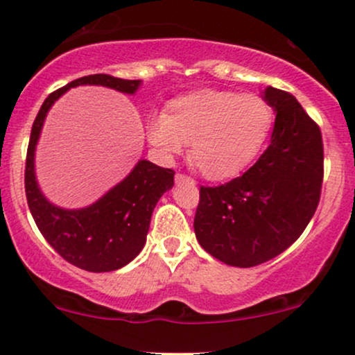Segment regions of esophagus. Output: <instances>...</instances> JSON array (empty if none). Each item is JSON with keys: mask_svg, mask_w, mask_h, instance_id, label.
<instances>
[{"mask_svg": "<svg viewBox=\"0 0 355 355\" xmlns=\"http://www.w3.org/2000/svg\"><path fill=\"white\" fill-rule=\"evenodd\" d=\"M175 182L177 183H190V185H193V178L191 177H189V175H185V173H177L175 175Z\"/></svg>", "mask_w": 355, "mask_h": 355, "instance_id": "1", "label": "esophagus"}]
</instances>
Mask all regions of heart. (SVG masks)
Returning <instances> with one entry per match:
<instances>
[{
    "label": "heart",
    "instance_id": "1",
    "mask_svg": "<svg viewBox=\"0 0 355 355\" xmlns=\"http://www.w3.org/2000/svg\"><path fill=\"white\" fill-rule=\"evenodd\" d=\"M275 110L259 95L198 89L170 101L148 121L146 137L165 157L190 144L189 162L210 180L237 177L262 152Z\"/></svg>",
    "mask_w": 355,
    "mask_h": 355
}]
</instances>
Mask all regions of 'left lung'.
Returning a JSON list of instances; mask_svg holds the SVG:
<instances>
[{"label": "left lung", "instance_id": "left-lung-1", "mask_svg": "<svg viewBox=\"0 0 355 355\" xmlns=\"http://www.w3.org/2000/svg\"><path fill=\"white\" fill-rule=\"evenodd\" d=\"M277 112L270 145L245 173L200 187L193 229L220 262L255 267L288 248L315 214L324 180L319 125L291 93L268 87Z\"/></svg>", "mask_w": 355, "mask_h": 355}]
</instances>
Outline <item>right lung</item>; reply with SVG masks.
<instances>
[{"label":"right lung","mask_w":355,"mask_h":355,"mask_svg":"<svg viewBox=\"0 0 355 355\" xmlns=\"http://www.w3.org/2000/svg\"><path fill=\"white\" fill-rule=\"evenodd\" d=\"M78 85H103L118 92L135 93L140 80H123L98 73L81 76L50 93L31 126L24 166V191L36 227L67 262L88 272H112L140 254L155 205L173 187L175 172L148 160H140L123 182L87 209L64 210L51 205L35 180V146L48 110L67 89Z\"/></svg>","instance_id":"right-lung-1"}]
</instances>
